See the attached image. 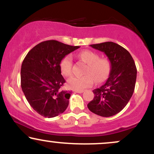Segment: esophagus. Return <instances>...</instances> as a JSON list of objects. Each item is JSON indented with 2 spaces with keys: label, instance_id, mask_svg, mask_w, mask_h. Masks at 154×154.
Masks as SVG:
<instances>
[{
  "label": "esophagus",
  "instance_id": "obj_1",
  "mask_svg": "<svg viewBox=\"0 0 154 154\" xmlns=\"http://www.w3.org/2000/svg\"><path fill=\"white\" fill-rule=\"evenodd\" d=\"M75 92L77 93H82L84 91H82V90H75Z\"/></svg>",
  "mask_w": 154,
  "mask_h": 154
}]
</instances>
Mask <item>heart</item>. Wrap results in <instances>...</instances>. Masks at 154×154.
<instances>
[{"mask_svg":"<svg viewBox=\"0 0 154 154\" xmlns=\"http://www.w3.org/2000/svg\"><path fill=\"white\" fill-rule=\"evenodd\" d=\"M79 56L88 63L85 69V75L82 77L72 76L67 79L68 86L72 89L82 90L87 88L94 82H103L109 76L111 69L110 61L105 58H98V55L93 51L85 50L81 51ZM60 69L63 75L68 77L72 72V57L67 54L61 59L59 63Z\"/></svg>","mask_w":154,"mask_h":154,"instance_id":"b5f03b06","label":"heart"}]
</instances>
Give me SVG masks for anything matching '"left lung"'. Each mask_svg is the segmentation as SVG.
<instances>
[{"instance_id": "1", "label": "left lung", "mask_w": 154, "mask_h": 154, "mask_svg": "<svg viewBox=\"0 0 154 154\" xmlns=\"http://www.w3.org/2000/svg\"><path fill=\"white\" fill-rule=\"evenodd\" d=\"M102 51L110 61L109 78L101 87L93 90L95 96L88 104L89 110L104 117L114 116L126 106L135 90L137 69L130 53L113 42L91 45Z\"/></svg>"}]
</instances>
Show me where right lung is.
I'll return each mask as SVG.
<instances>
[{
  "label": "right lung",
  "mask_w": 154,
  "mask_h": 154,
  "mask_svg": "<svg viewBox=\"0 0 154 154\" xmlns=\"http://www.w3.org/2000/svg\"><path fill=\"white\" fill-rule=\"evenodd\" d=\"M79 48L47 40L35 45L24 58L21 68L22 91L32 109L44 117H55L68 106L71 92L61 89L66 81L59 63L63 56Z\"/></svg>",
  "instance_id": "right-lung-1"
}]
</instances>
